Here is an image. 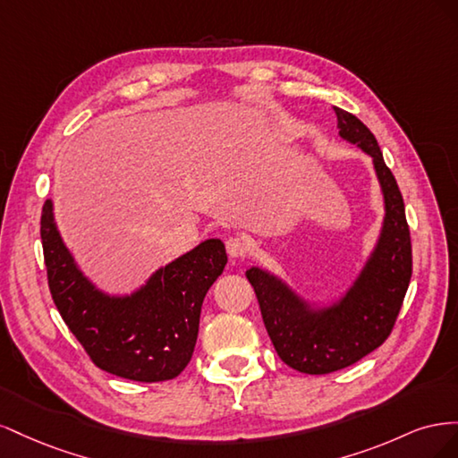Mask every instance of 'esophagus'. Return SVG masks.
I'll return each mask as SVG.
<instances>
[{"label":"esophagus","mask_w":458,"mask_h":458,"mask_svg":"<svg viewBox=\"0 0 458 458\" xmlns=\"http://www.w3.org/2000/svg\"><path fill=\"white\" fill-rule=\"evenodd\" d=\"M225 248H227V254L231 258H244L248 252V242L239 237H229L225 241Z\"/></svg>","instance_id":"34e87169"}]
</instances>
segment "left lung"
<instances>
[{
	"label": "left lung",
	"mask_w": 458,
	"mask_h": 458,
	"mask_svg": "<svg viewBox=\"0 0 458 458\" xmlns=\"http://www.w3.org/2000/svg\"><path fill=\"white\" fill-rule=\"evenodd\" d=\"M335 113L344 140L372 157L384 192V227L365 269L338 303L318 311L275 275L259 267L246 271L275 352L288 367L306 374L345 369L380 348L392 335L412 275L403 197L384 162L377 137L352 113L338 106Z\"/></svg>",
	"instance_id": "1"
}]
</instances>
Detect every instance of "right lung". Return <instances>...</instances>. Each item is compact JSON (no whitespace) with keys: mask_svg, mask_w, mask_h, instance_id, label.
Here are the masks:
<instances>
[{"mask_svg":"<svg viewBox=\"0 0 458 458\" xmlns=\"http://www.w3.org/2000/svg\"><path fill=\"white\" fill-rule=\"evenodd\" d=\"M51 298L91 361L135 382L172 380L187 367L208 288L227 266L219 239L200 242L150 276L131 296L97 290L74 263L46 200L39 221Z\"/></svg>","mask_w":458,"mask_h":458,"instance_id":"1","label":"right lung"}]
</instances>
